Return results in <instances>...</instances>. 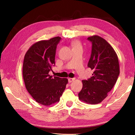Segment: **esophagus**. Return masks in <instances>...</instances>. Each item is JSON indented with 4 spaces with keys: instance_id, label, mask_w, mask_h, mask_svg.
Returning a JSON list of instances; mask_svg holds the SVG:
<instances>
[{
    "instance_id": "esophagus-1",
    "label": "esophagus",
    "mask_w": 135,
    "mask_h": 135,
    "mask_svg": "<svg viewBox=\"0 0 135 135\" xmlns=\"http://www.w3.org/2000/svg\"><path fill=\"white\" fill-rule=\"evenodd\" d=\"M75 80V78H68V82L69 83H72Z\"/></svg>"
}]
</instances>
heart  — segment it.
<instances>
[{
  "instance_id": "b5f03b06",
  "label": "heart",
  "mask_w": 135,
  "mask_h": 135,
  "mask_svg": "<svg viewBox=\"0 0 135 135\" xmlns=\"http://www.w3.org/2000/svg\"><path fill=\"white\" fill-rule=\"evenodd\" d=\"M73 47H79V46H81V45L80 44V42L78 41H75V42H74L73 43Z\"/></svg>"
}]
</instances>
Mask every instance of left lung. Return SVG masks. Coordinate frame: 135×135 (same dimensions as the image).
I'll use <instances>...</instances> for the list:
<instances>
[{
    "mask_svg": "<svg viewBox=\"0 0 135 135\" xmlns=\"http://www.w3.org/2000/svg\"><path fill=\"white\" fill-rule=\"evenodd\" d=\"M92 42V51L88 66L94 70L93 76L82 80L79 100L88 104L101 103L108 96L120 73L118 56L112 46L103 38L93 35L88 38Z\"/></svg>",
    "mask_w": 135,
    "mask_h": 135,
    "instance_id": "8db88e82",
    "label": "left lung"
}]
</instances>
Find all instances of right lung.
Instances as JSON below:
<instances>
[{
  "instance_id": "add662e5",
  "label": "right lung",
  "mask_w": 135,
  "mask_h": 135,
  "mask_svg": "<svg viewBox=\"0 0 135 135\" xmlns=\"http://www.w3.org/2000/svg\"><path fill=\"white\" fill-rule=\"evenodd\" d=\"M61 37L40 40L25 54L22 74L28 93L38 103L50 105L59 102L68 83L67 78H52L49 73L55 65L57 45Z\"/></svg>"
}]
</instances>
